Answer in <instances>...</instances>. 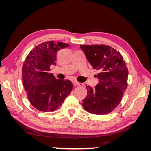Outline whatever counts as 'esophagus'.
<instances>
[{
  "label": "esophagus",
  "instance_id": "obj_1",
  "mask_svg": "<svg viewBox=\"0 0 151 151\" xmlns=\"http://www.w3.org/2000/svg\"><path fill=\"white\" fill-rule=\"evenodd\" d=\"M74 84H75L76 85H77V86H83V83H79V82H77L76 81H74Z\"/></svg>",
  "mask_w": 151,
  "mask_h": 151
}]
</instances>
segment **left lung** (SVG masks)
<instances>
[{
	"mask_svg": "<svg viewBox=\"0 0 151 151\" xmlns=\"http://www.w3.org/2000/svg\"><path fill=\"white\" fill-rule=\"evenodd\" d=\"M90 64L99 71V83L93 89L86 86L88 94L83 100L85 110L94 115L112 111L121 102L127 88L129 71L122 55L105 45H81Z\"/></svg>",
	"mask_w": 151,
	"mask_h": 151,
	"instance_id": "1",
	"label": "left lung"
}]
</instances>
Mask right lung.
<instances>
[{
  "instance_id": "right-lung-1",
  "label": "right lung",
  "mask_w": 151,
  "mask_h": 151,
  "mask_svg": "<svg viewBox=\"0 0 151 151\" xmlns=\"http://www.w3.org/2000/svg\"><path fill=\"white\" fill-rule=\"evenodd\" d=\"M69 45L49 41L35 47L26 57L22 68L23 86L30 103L38 110L53 111L70 94L69 80L57 79L49 72L56 64L57 53Z\"/></svg>"
}]
</instances>
